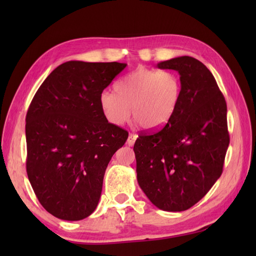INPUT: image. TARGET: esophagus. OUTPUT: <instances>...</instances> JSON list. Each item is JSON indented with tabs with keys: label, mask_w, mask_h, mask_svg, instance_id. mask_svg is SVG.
Wrapping results in <instances>:
<instances>
[{
	"label": "esophagus",
	"mask_w": 256,
	"mask_h": 256,
	"mask_svg": "<svg viewBox=\"0 0 256 256\" xmlns=\"http://www.w3.org/2000/svg\"><path fill=\"white\" fill-rule=\"evenodd\" d=\"M136 138H138V136H136V134H129V136H128L127 144H128L129 146H132V145L134 144V142H136Z\"/></svg>",
	"instance_id": "34e87169"
}]
</instances>
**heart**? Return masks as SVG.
<instances>
[{"label": "heart", "mask_w": 256, "mask_h": 256, "mask_svg": "<svg viewBox=\"0 0 256 256\" xmlns=\"http://www.w3.org/2000/svg\"><path fill=\"white\" fill-rule=\"evenodd\" d=\"M114 88L116 92L104 90L99 96L104 118L113 125H122L132 108V118L148 130L168 122L182 96V82L176 74L143 66L122 76Z\"/></svg>", "instance_id": "heart-1"}]
</instances>
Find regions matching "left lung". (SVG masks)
Instances as JSON below:
<instances>
[{"label": "left lung", "instance_id": "8db88e82", "mask_svg": "<svg viewBox=\"0 0 256 256\" xmlns=\"http://www.w3.org/2000/svg\"><path fill=\"white\" fill-rule=\"evenodd\" d=\"M157 66L180 74V102L164 127L136 138V178L154 206L182 212L203 198L222 174L230 144L226 102L198 60L180 56Z\"/></svg>", "mask_w": 256, "mask_h": 256}]
</instances>
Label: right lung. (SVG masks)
I'll return each instance as SVG.
<instances>
[{"mask_svg": "<svg viewBox=\"0 0 256 256\" xmlns=\"http://www.w3.org/2000/svg\"><path fill=\"white\" fill-rule=\"evenodd\" d=\"M127 64L69 60L47 76L26 113V173L42 207L78 221L95 210L106 168L127 130L108 122L99 96Z\"/></svg>", "mask_w": 256, "mask_h": 256, "instance_id": "right-lung-1", "label": "right lung"}]
</instances>
